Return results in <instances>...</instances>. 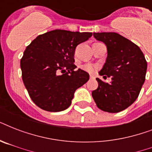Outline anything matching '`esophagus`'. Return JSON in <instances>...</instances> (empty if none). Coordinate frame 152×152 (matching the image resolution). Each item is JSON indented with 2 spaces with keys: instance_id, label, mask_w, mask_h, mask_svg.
I'll return each instance as SVG.
<instances>
[{
  "instance_id": "obj_1",
  "label": "esophagus",
  "mask_w": 152,
  "mask_h": 152,
  "mask_svg": "<svg viewBox=\"0 0 152 152\" xmlns=\"http://www.w3.org/2000/svg\"><path fill=\"white\" fill-rule=\"evenodd\" d=\"M90 79H91V80H95V77L94 76H92V75H91V76H90Z\"/></svg>"
}]
</instances>
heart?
Here are the masks:
<instances>
[{
  "instance_id": "b5f03b06",
  "label": "heart",
  "mask_w": 152,
  "mask_h": 152,
  "mask_svg": "<svg viewBox=\"0 0 152 152\" xmlns=\"http://www.w3.org/2000/svg\"><path fill=\"white\" fill-rule=\"evenodd\" d=\"M81 69H83V70H84V71L92 73V72L96 71L97 66L92 64H85L81 66Z\"/></svg>"
}]
</instances>
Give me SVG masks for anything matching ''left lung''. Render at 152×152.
Listing matches in <instances>:
<instances>
[{
  "label": "left lung",
  "instance_id": "left-lung-1",
  "mask_svg": "<svg viewBox=\"0 0 152 152\" xmlns=\"http://www.w3.org/2000/svg\"><path fill=\"white\" fill-rule=\"evenodd\" d=\"M95 39L106 44L107 57L99 72L110 83L96 78L99 87L91 95L100 110L118 113L137 99L145 81L146 59L139 46L115 32L94 33Z\"/></svg>",
  "mask_w": 152,
  "mask_h": 152
}]
</instances>
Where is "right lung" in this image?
<instances>
[{
  "label": "right lung",
  "instance_id": "add662e5",
  "mask_svg": "<svg viewBox=\"0 0 152 152\" xmlns=\"http://www.w3.org/2000/svg\"><path fill=\"white\" fill-rule=\"evenodd\" d=\"M91 32L53 30L31 42L20 60L22 79L31 100L44 110L59 112L72 103L74 93L89 80V74L75 71L74 54Z\"/></svg>",
  "mask_w": 152,
  "mask_h": 152
}]
</instances>
